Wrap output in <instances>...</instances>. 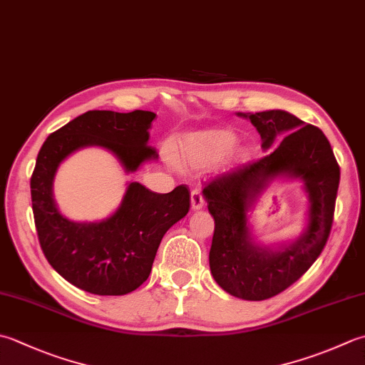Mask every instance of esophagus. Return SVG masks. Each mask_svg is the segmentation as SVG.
<instances>
[{"instance_id": "esophagus-1", "label": "esophagus", "mask_w": 365, "mask_h": 365, "mask_svg": "<svg viewBox=\"0 0 365 365\" xmlns=\"http://www.w3.org/2000/svg\"><path fill=\"white\" fill-rule=\"evenodd\" d=\"M205 205V201L202 197L201 190H192L191 191V209L192 210H201Z\"/></svg>"}]
</instances>
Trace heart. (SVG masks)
I'll use <instances>...</instances> for the list:
<instances>
[{
    "label": "heart",
    "instance_id": "heart-1",
    "mask_svg": "<svg viewBox=\"0 0 365 365\" xmlns=\"http://www.w3.org/2000/svg\"><path fill=\"white\" fill-rule=\"evenodd\" d=\"M237 134L225 128H210V130L183 134L177 142V160L190 168H210L220 161L239 164L248 156L247 147L237 144Z\"/></svg>",
    "mask_w": 365,
    "mask_h": 365
}]
</instances>
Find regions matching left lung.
Masks as SVG:
<instances>
[{
    "label": "left lung",
    "instance_id": "obj_1",
    "mask_svg": "<svg viewBox=\"0 0 365 365\" xmlns=\"http://www.w3.org/2000/svg\"><path fill=\"white\" fill-rule=\"evenodd\" d=\"M237 115L252 121L267 153L202 190L215 220L209 264L215 282L231 296L264 301L299 280L323 252L332 226L340 168L323 131L292 113L275 109ZM278 178L303 182L306 227L294 240L262 246L254 239L247 213Z\"/></svg>",
    "mask_w": 365,
    "mask_h": 365
}]
</instances>
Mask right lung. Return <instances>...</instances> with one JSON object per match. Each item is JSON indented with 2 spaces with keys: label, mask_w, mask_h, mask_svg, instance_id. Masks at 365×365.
<instances>
[{
  "label": "right lung",
  "mask_w": 365,
  "mask_h": 365,
  "mask_svg": "<svg viewBox=\"0 0 365 365\" xmlns=\"http://www.w3.org/2000/svg\"><path fill=\"white\" fill-rule=\"evenodd\" d=\"M156 113L88 110L52 133L41 147L31 175V202L39 244L47 261L71 284L98 296H123L144 283L163 235L190 210L185 185L166 195L130 182L115 212L101 221H73L53 197L60 164L87 147L110 152L126 174L158 160L148 147Z\"/></svg>",
  "instance_id": "1"
}]
</instances>
